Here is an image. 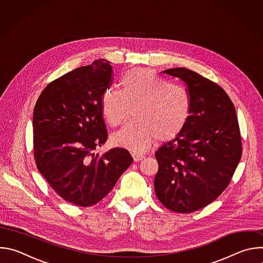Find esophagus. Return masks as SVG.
I'll list each match as a JSON object with an SVG mask.
<instances>
[{"instance_id": "1", "label": "esophagus", "mask_w": 263, "mask_h": 263, "mask_svg": "<svg viewBox=\"0 0 263 263\" xmlns=\"http://www.w3.org/2000/svg\"><path fill=\"white\" fill-rule=\"evenodd\" d=\"M132 157H133V160L135 162H138V161H140L144 158V156L142 154H139V153H132Z\"/></svg>"}]
</instances>
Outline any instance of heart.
I'll return each instance as SVG.
<instances>
[{"label": "heart", "mask_w": 263, "mask_h": 263, "mask_svg": "<svg viewBox=\"0 0 263 263\" xmlns=\"http://www.w3.org/2000/svg\"><path fill=\"white\" fill-rule=\"evenodd\" d=\"M122 90L108 88L102 96V112L111 127L121 125L133 109V121L111 136L114 144L142 153L158 138L177 137L189 123L192 101L187 91L171 85L149 68L127 70Z\"/></svg>", "instance_id": "heart-1"}]
</instances>
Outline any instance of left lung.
Masks as SVG:
<instances>
[{
    "instance_id": "8db88e82",
    "label": "left lung",
    "mask_w": 263,
    "mask_h": 263,
    "mask_svg": "<svg viewBox=\"0 0 263 263\" xmlns=\"http://www.w3.org/2000/svg\"><path fill=\"white\" fill-rule=\"evenodd\" d=\"M162 72L185 83L192 110L183 131L155 153L154 189L166 208L191 213L212 203L231 181L242 152L237 116L226 91L198 72Z\"/></svg>"
}]
</instances>
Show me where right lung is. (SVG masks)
Returning a JSON list of instances; mask_svg holds the SVG:
<instances>
[{"label":"right lung","mask_w":263,"mask_h":263,"mask_svg":"<svg viewBox=\"0 0 263 263\" xmlns=\"http://www.w3.org/2000/svg\"><path fill=\"white\" fill-rule=\"evenodd\" d=\"M112 82L105 59L52 81L33 111V148L37 168L63 200L80 207L102 201L133 158L126 148L95 154L107 140L102 96Z\"/></svg>","instance_id":"obj_1"}]
</instances>
